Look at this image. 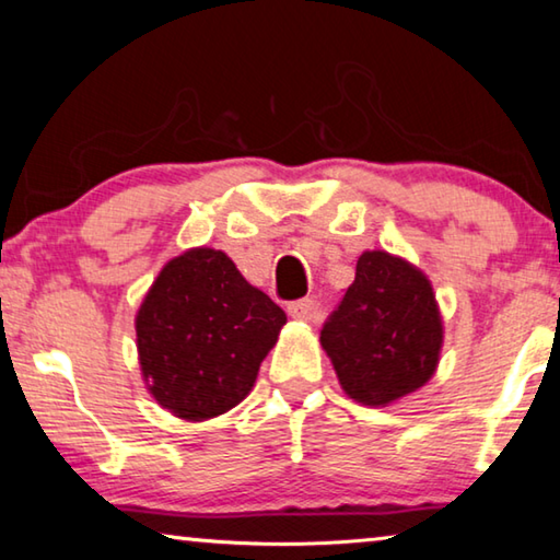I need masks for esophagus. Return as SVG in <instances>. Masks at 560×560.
Segmentation results:
<instances>
[{"instance_id":"1","label":"esophagus","mask_w":560,"mask_h":560,"mask_svg":"<svg viewBox=\"0 0 560 560\" xmlns=\"http://www.w3.org/2000/svg\"><path fill=\"white\" fill-rule=\"evenodd\" d=\"M314 311H316V303L311 299H301V301L289 303V316L296 320H311L314 318Z\"/></svg>"}]
</instances>
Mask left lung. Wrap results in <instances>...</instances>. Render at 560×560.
<instances>
[{
  "mask_svg": "<svg viewBox=\"0 0 560 560\" xmlns=\"http://www.w3.org/2000/svg\"><path fill=\"white\" fill-rule=\"evenodd\" d=\"M442 343L428 273L385 249L360 254L355 281L320 330L343 393L368 407H387L428 385Z\"/></svg>",
  "mask_w": 560,
  "mask_h": 560,
  "instance_id": "8db88e82",
  "label": "left lung"
}]
</instances>
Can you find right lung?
I'll return each mask as SVG.
<instances>
[{
    "mask_svg": "<svg viewBox=\"0 0 560 560\" xmlns=\"http://www.w3.org/2000/svg\"><path fill=\"white\" fill-rule=\"evenodd\" d=\"M283 324L224 252L192 246L160 269L136 314L148 393L179 420L224 415L252 393Z\"/></svg>",
    "mask_w": 560,
    "mask_h": 560,
    "instance_id": "obj_1",
    "label": "right lung"
}]
</instances>
